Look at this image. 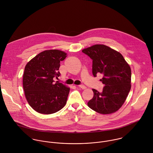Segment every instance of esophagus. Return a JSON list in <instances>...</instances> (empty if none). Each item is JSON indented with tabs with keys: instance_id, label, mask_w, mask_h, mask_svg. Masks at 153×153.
I'll return each mask as SVG.
<instances>
[{
	"instance_id": "obj_1",
	"label": "esophagus",
	"mask_w": 153,
	"mask_h": 153,
	"mask_svg": "<svg viewBox=\"0 0 153 153\" xmlns=\"http://www.w3.org/2000/svg\"><path fill=\"white\" fill-rule=\"evenodd\" d=\"M81 89H86V87L85 86H84V85H79V86Z\"/></svg>"
}]
</instances>
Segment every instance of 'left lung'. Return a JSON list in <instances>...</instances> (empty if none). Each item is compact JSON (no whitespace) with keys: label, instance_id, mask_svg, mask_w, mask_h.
Returning a JSON list of instances; mask_svg holds the SVG:
<instances>
[{"label":"left lung","instance_id":"left-lung-1","mask_svg":"<svg viewBox=\"0 0 153 153\" xmlns=\"http://www.w3.org/2000/svg\"><path fill=\"white\" fill-rule=\"evenodd\" d=\"M82 52L92 59V74L103 77L102 92L92 89L94 97L88 107L102 114L118 111L125 102L131 88V69L122 55L104 45H95L83 49Z\"/></svg>","mask_w":153,"mask_h":153}]
</instances>
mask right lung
<instances>
[{"mask_svg":"<svg viewBox=\"0 0 153 153\" xmlns=\"http://www.w3.org/2000/svg\"><path fill=\"white\" fill-rule=\"evenodd\" d=\"M64 51H44L26 64L22 77L25 98L30 107L37 113L50 114L61 110L66 104L70 88L56 82L60 61L67 57Z\"/></svg>","mask_w":153,"mask_h":153,"instance_id":"add662e5","label":"right lung"}]
</instances>
